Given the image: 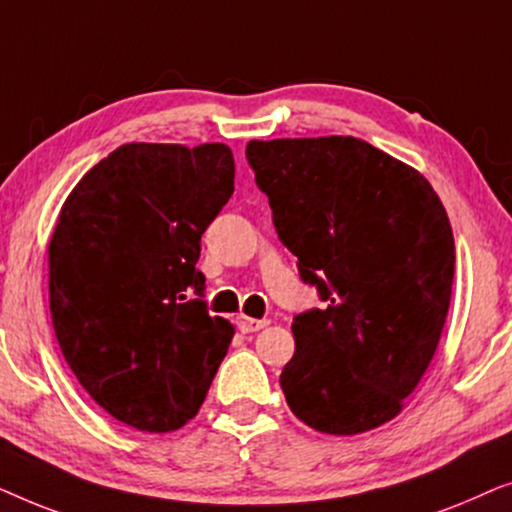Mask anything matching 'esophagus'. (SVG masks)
Masks as SVG:
<instances>
[{
	"mask_svg": "<svg viewBox=\"0 0 512 512\" xmlns=\"http://www.w3.org/2000/svg\"><path fill=\"white\" fill-rule=\"evenodd\" d=\"M268 324H270L268 319H254V317H247V314L237 317V328H240L242 333H256V331H261V328H265Z\"/></svg>",
	"mask_w": 512,
	"mask_h": 512,
	"instance_id": "obj_1",
	"label": "esophagus"
}]
</instances>
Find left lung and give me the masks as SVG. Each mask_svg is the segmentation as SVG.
Returning <instances> with one entry per match:
<instances>
[{"instance_id":"1","label":"left lung","mask_w":512,"mask_h":512,"mask_svg":"<svg viewBox=\"0 0 512 512\" xmlns=\"http://www.w3.org/2000/svg\"><path fill=\"white\" fill-rule=\"evenodd\" d=\"M279 240L324 307L293 319L279 384L300 422L331 436L403 410L450 310L454 237L415 167L356 137L247 144Z\"/></svg>"}]
</instances>
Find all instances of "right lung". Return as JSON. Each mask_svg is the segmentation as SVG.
Instances as JSON below:
<instances>
[{"label":"right lung","mask_w":512,"mask_h":512,"mask_svg":"<svg viewBox=\"0 0 512 512\" xmlns=\"http://www.w3.org/2000/svg\"><path fill=\"white\" fill-rule=\"evenodd\" d=\"M233 191L226 144L132 142L60 209L48 244L55 338L90 398L132 429H181L228 352L235 328L207 312L195 263Z\"/></svg>","instance_id":"add662e5"}]
</instances>
